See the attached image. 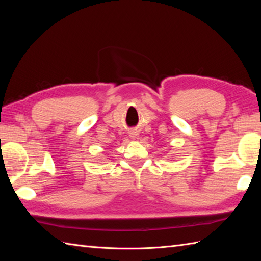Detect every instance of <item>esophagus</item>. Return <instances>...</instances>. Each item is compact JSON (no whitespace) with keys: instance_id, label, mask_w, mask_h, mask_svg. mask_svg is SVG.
<instances>
[{"instance_id":"obj_1","label":"esophagus","mask_w":261,"mask_h":261,"mask_svg":"<svg viewBox=\"0 0 261 261\" xmlns=\"http://www.w3.org/2000/svg\"><path fill=\"white\" fill-rule=\"evenodd\" d=\"M135 136H136V135H134V136H131V137H135Z\"/></svg>"}]
</instances>
